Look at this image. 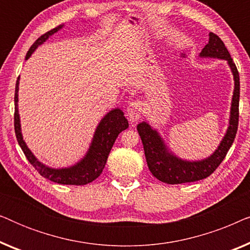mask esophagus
Masks as SVG:
<instances>
[{
	"label": "esophagus",
	"mask_w": 250,
	"mask_h": 250,
	"mask_svg": "<svg viewBox=\"0 0 250 250\" xmlns=\"http://www.w3.org/2000/svg\"><path fill=\"white\" fill-rule=\"evenodd\" d=\"M142 104L140 101H132L131 104L127 105V117L131 123H135L139 121L142 116Z\"/></svg>",
	"instance_id": "1"
}]
</instances>
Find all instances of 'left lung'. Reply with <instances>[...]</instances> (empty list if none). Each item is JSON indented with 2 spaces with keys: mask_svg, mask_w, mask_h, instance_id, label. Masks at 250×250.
<instances>
[{
  "mask_svg": "<svg viewBox=\"0 0 250 250\" xmlns=\"http://www.w3.org/2000/svg\"><path fill=\"white\" fill-rule=\"evenodd\" d=\"M200 57L217 58L228 61L234 78V91L232 97L230 124L227 134L218 146L217 150L208 158L199 162L182 160L168 152L158 132L152 129L148 123L142 122L138 125L139 135L141 136L146 164L152 175L167 184H181L206 179L214 173L227 156L229 149L234 141L239 124V98H240V78L235 63L225 47L223 41L216 34L209 33V41L201 50Z\"/></svg>",
  "mask_w": 250,
  "mask_h": 250,
  "instance_id": "8db88e82",
  "label": "left lung"
}]
</instances>
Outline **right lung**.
<instances>
[{
  "instance_id": "1",
  "label": "right lung",
  "mask_w": 250,
  "mask_h": 250,
  "mask_svg": "<svg viewBox=\"0 0 250 250\" xmlns=\"http://www.w3.org/2000/svg\"><path fill=\"white\" fill-rule=\"evenodd\" d=\"M62 26H58L56 28L49 30L43 34L35 41V43L30 46L28 52L26 54V60L32 56V53L41 44L45 42L52 34L57 33ZM18 90H19V77L16 83V93H15V132L16 138L18 141L20 148L22 149L26 158L28 162L35 167V169L45 179L52 181L54 183L59 184H70V186H84L94 181L104 170L105 163H107L109 152L114 146L117 136L122 131L128 127L127 119L124 117V112L121 109H114L109 111L104 118L101 119L100 124L95 129L93 140L90 146V149L86 156L77 163L76 165L67 167V168L54 169L51 167L43 165L39 162L33 155L32 151L27 148L25 141L22 140L21 128H20V119L18 112Z\"/></svg>"
}]
</instances>
